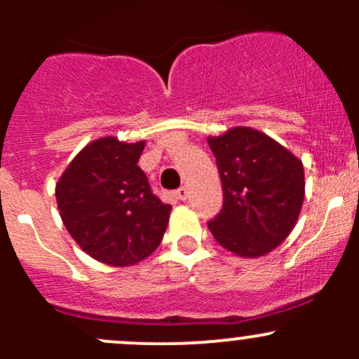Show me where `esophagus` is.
Returning <instances> with one entry per match:
<instances>
[{
	"mask_svg": "<svg viewBox=\"0 0 359 359\" xmlns=\"http://www.w3.org/2000/svg\"><path fill=\"white\" fill-rule=\"evenodd\" d=\"M173 194H175L177 200L184 201V200H187V196H189V191H187V187H179V189H177Z\"/></svg>",
	"mask_w": 359,
	"mask_h": 359,
	"instance_id": "obj_1",
	"label": "esophagus"
}]
</instances>
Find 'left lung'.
Instances as JSON below:
<instances>
[{"mask_svg": "<svg viewBox=\"0 0 359 359\" xmlns=\"http://www.w3.org/2000/svg\"><path fill=\"white\" fill-rule=\"evenodd\" d=\"M224 205L208 222L217 243L247 259L269 253L295 227L304 201V166L287 147L248 126L208 137Z\"/></svg>", "mask_w": 359, "mask_h": 359, "instance_id": "obj_1", "label": "left lung"}]
</instances>
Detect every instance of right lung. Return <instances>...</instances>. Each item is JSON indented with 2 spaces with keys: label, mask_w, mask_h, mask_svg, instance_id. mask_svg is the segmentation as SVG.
I'll list each match as a JSON object with an SVG mask.
<instances>
[{
  "label": "right lung",
  "mask_w": 359,
  "mask_h": 359,
  "mask_svg": "<svg viewBox=\"0 0 359 359\" xmlns=\"http://www.w3.org/2000/svg\"><path fill=\"white\" fill-rule=\"evenodd\" d=\"M146 142L102 137L83 147L55 187L72 240L99 262L133 266L159 247L172 206L154 196L137 163Z\"/></svg>",
  "instance_id": "add662e5"
}]
</instances>
